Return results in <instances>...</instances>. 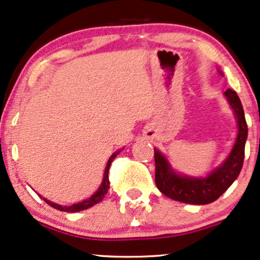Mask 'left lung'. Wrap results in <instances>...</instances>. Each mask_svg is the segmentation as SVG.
Masks as SVG:
<instances>
[{"label":"left lung","instance_id":"left-lung-1","mask_svg":"<svg viewBox=\"0 0 260 260\" xmlns=\"http://www.w3.org/2000/svg\"><path fill=\"white\" fill-rule=\"evenodd\" d=\"M224 94L229 100L237 117L239 134L226 161L219 168L212 172L207 178L193 179V178L177 176L171 170L168 162L158 152V150L154 149L155 183L157 189L167 198L179 202L191 203V205H207L220 198L226 191L228 187L234 183V180L239 177L245 158V144L248 128L237 93L233 89H228Z\"/></svg>","mask_w":260,"mask_h":260}]
</instances>
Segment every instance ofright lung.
Instances as JSON below:
<instances>
[{
  "mask_svg": "<svg viewBox=\"0 0 260 260\" xmlns=\"http://www.w3.org/2000/svg\"><path fill=\"white\" fill-rule=\"evenodd\" d=\"M120 152V151H118ZM118 152H116V154H114L110 157V160H109L108 165H106V168H105V173H104V180H103L102 185H100L99 190L96 191L94 195L90 196V198L88 200H84V201L82 202H79V203H75V205L73 206H69V207H65V206H59L57 205V203H53V202H49L47 201V200L45 199V201L48 203L49 206H52L53 208L55 209H59V211H64V212H70V213H74V212H80V211H83V209H87L89 207H92V206L96 205V203L103 201V199L105 198L106 192H108L109 190V185H110V181H109V168H110V165L112 160H114L115 157H116V155L118 154Z\"/></svg>",
  "mask_w": 260,
  "mask_h": 260,
  "instance_id": "obj_1",
  "label": "right lung"
}]
</instances>
